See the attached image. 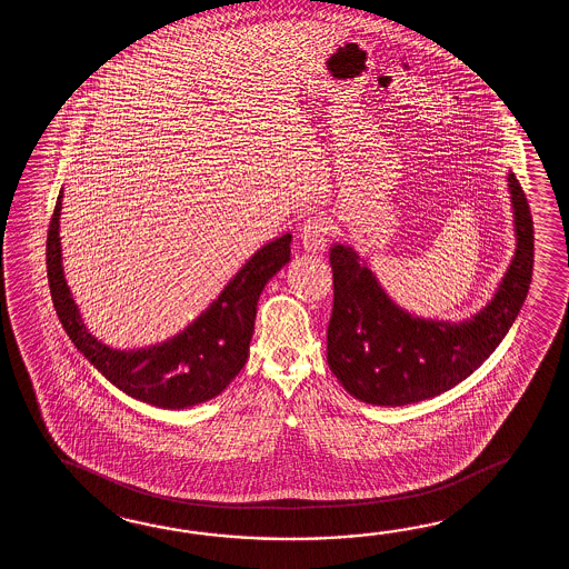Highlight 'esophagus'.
Masks as SVG:
<instances>
[{
    "label": "esophagus",
    "mask_w": 569,
    "mask_h": 569,
    "mask_svg": "<svg viewBox=\"0 0 569 569\" xmlns=\"http://www.w3.org/2000/svg\"><path fill=\"white\" fill-rule=\"evenodd\" d=\"M331 230H333L331 219L326 218V216H315V218L307 219L301 228L302 248L307 252H315V254L326 250Z\"/></svg>",
    "instance_id": "obj_1"
}]
</instances>
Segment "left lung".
<instances>
[{"label": "left lung", "instance_id": "1", "mask_svg": "<svg viewBox=\"0 0 569 569\" xmlns=\"http://www.w3.org/2000/svg\"><path fill=\"white\" fill-rule=\"evenodd\" d=\"M517 252L495 299L461 323L419 319L380 289L350 246L329 250L333 311L327 326V363L351 397L400 407L460 385L496 350L527 299L535 236L531 209L517 177L508 174Z\"/></svg>", "mask_w": 569, "mask_h": 569}]
</instances>
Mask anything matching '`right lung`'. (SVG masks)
I'll use <instances>...</instances> for the list:
<instances>
[{"label":"right lung","mask_w":569,"mask_h":569,"mask_svg":"<svg viewBox=\"0 0 569 569\" xmlns=\"http://www.w3.org/2000/svg\"><path fill=\"white\" fill-rule=\"evenodd\" d=\"M62 193L50 218L47 272L50 297L77 350L111 385L160 409H187L218 397L242 370L254 333L256 305L268 280L290 260V233L268 242L179 336L142 350H113L87 331L61 262Z\"/></svg>","instance_id":"obj_1"}]
</instances>
